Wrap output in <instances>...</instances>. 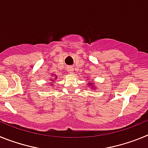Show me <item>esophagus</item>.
Here are the masks:
<instances>
[{"instance_id": "obj_1", "label": "esophagus", "mask_w": 148, "mask_h": 148, "mask_svg": "<svg viewBox=\"0 0 148 148\" xmlns=\"http://www.w3.org/2000/svg\"><path fill=\"white\" fill-rule=\"evenodd\" d=\"M67 71L69 72L70 73H73V72L74 71V69H73V67H70H70L67 68Z\"/></svg>"}]
</instances>
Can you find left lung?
Masks as SVG:
<instances>
[{"label":"left lung","instance_id":"obj_1","mask_svg":"<svg viewBox=\"0 0 148 148\" xmlns=\"http://www.w3.org/2000/svg\"><path fill=\"white\" fill-rule=\"evenodd\" d=\"M88 84H90V85H92V84H92V83H88ZM95 87V86H92V87H91V88H92V90H97V89L95 88V87Z\"/></svg>","mask_w":148,"mask_h":148}]
</instances>
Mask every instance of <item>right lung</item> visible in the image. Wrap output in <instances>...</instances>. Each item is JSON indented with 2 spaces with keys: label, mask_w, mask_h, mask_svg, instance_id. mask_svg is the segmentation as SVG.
I'll list each match as a JSON object with an SVG mask.
<instances>
[{
  "label": "right lung",
  "mask_w": 148,
  "mask_h": 148,
  "mask_svg": "<svg viewBox=\"0 0 148 148\" xmlns=\"http://www.w3.org/2000/svg\"><path fill=\"white\" fill-rule=\"evenodd\" d=\"M55 75V79H56V78H57V75ZM55 79H51V81H52V83H50L49 84V85L50 86H53V84H55L56 83V82H55Z\"/></svg>",
  "instance_id": "1"
}]
</instances>
